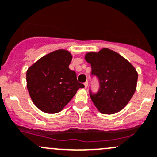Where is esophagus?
<instances>
[{"mask_svg":"<svg viewBox=\"0 0 157 157\" xmlns=\"http://www.w3.org/2000/svg\"><path fill=\"white\" fill-rule=\"evenodd\" d=\"M84 85H85V88H87V87H88V86H89V82L86 81V82L84 83Z\"/></svg>","mask_w":157,"mask_h":157,"instance_id":"34e87169","label":"esophagus"}]
</instances>
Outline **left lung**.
Returning <instances> with one entry per match:
<instances>
[{
	"label": "left lung",
	"instance_id": "8db88e82",
	"mask_svg": "<svg viewBox=\"0 0 157 157\" xmlns=\"http://www.w3.org/2000/svg\"><path fill=\"white\" fill-rule=\"evenodd\" d=\"M85 59L91 64L92 75L99 81L97 93L89 91L95 106L103 114H114L122 110L136 89L138 73L135 68L119 54L109 48L89 52Z\"/></svg>",
	"mask_w": 157,
	"mask_h": 157
}]
</instances>
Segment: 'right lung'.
<instances>
[{
    "instance_id": "1",
    "label": "right lung",
    "mask_w": 157,
    "mask_h": 157,
    "mask_svg": "<svg viewBox=\"0 0 157 157\" xmlns=\"http://www.w3.org/2000/svg\"><path fill=\"white\" fill-rule=\"evenodd\" d=\"M71 53L55 51L37 61L28 69L27 88L32 102L46 113H57L70 102L77 90L85 86L69 69Z\"/></svg>"
}]
</instances>
